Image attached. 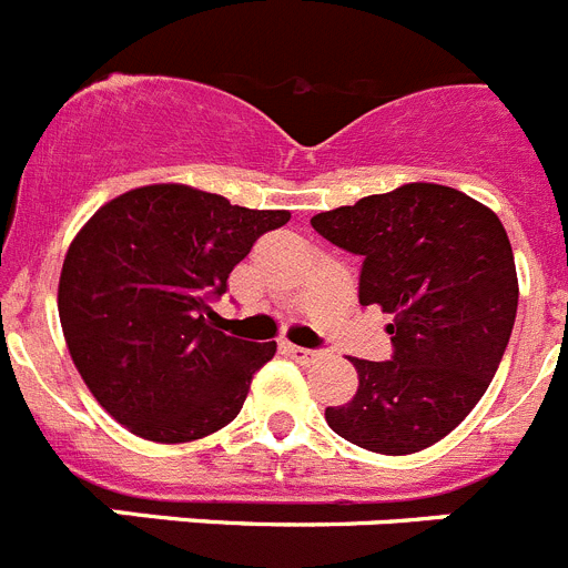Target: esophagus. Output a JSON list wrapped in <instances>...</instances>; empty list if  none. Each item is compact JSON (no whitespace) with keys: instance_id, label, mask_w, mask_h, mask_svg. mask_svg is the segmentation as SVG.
I'll list each match as a JSON object with an SVG mask.
<instances>
[{"instance_id":"1","label":"esophagus","mask_w":568,"mask_h":568,"mask_svg":"<svg viewBox=\"0 0 568 568\" xmlns=\"http://www.w3.org/2000/svg\"><path fill=\"white\" fill-rule=\"evenodd\" d=\"M284 349H287L290 355H293L298 364H315V361L321 358V353H315V349H307V346H295V344H284Z\"/></svg>"}]
</instances>
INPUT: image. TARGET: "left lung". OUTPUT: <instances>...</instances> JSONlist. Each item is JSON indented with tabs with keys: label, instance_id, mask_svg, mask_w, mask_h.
<instances>
[{
	"label": "left lung",
	"instance_id": "8db88e82",
	"mask_svg": "<svg viewBox=\"0 0 568 568\" xmlns=\"http://www.w3.org/2000/svg\"><path fill=\"white\" fill-rule=\"evenodd\" d=\"M315 233L361 255L358 301L393 315V358H349L358 393L327 406L349 444L413 455L484 398L518 313L509 235L489 207L444 184H404L313 215Z\"/></svg>",
	"mask_w": 568,
	"mask_h": 568
}]
</instances>
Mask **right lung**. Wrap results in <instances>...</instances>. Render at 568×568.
Wrapping results in <instances>:
<instances>
[{
	"label": "right lung",
	"mask_w": 568,
	"mask_h": 568,
	"mask_svg": "<svg viewBox=\"0 0 568 568\" xmlns=\"http://www.w3.org/2000/svg\"><path fill=\"white\" fill-rule=\"evenodd\" d=\"M287 210H247L224 195L150 184L97 210L70 244L59 321L93 398L139 438L184 444L241 413L275 341L215 329L210 301Z\"/></svg>",
	"instance_id": "1"
}]
</instances>
